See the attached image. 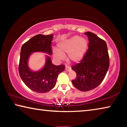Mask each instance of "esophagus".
Returning a JSON list of instances; mask_svg holds the SVG:
<instances>
[{"label":"esophagus","mask_w":127,"mask_h":127,"mask_svg":"<svg viewBox=\"0 0 127 127\" xmlns=\"http://www.w3.org/2000/svg\"><path fill=\"white\" fill-rule=\"evenodd\" d=\"M65 69L66 71H69V70L70 69V66H69V65H65Z\"/></svg>","instance_id":"esophagus-1"}]
</instances>
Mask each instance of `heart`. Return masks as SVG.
<instances>
[{
	"instance_id": "b5f03b06",
	"label": "heart",
	"mask_w": 127,
	"mask_h": 127,
	"mask_svg": "<svg viewBox=\"0 0 127 127\" xmlns=\"http://www.w3.org/2000/svg\"><path fill=\"white\" fill-rule=\"evenodd\" d=\"M88 42L85 38L74 36L59 45V51H55V55L59 59L64 58V54L68 53V58L73 62H78L83 58L87 48Z\"/></svg>"
}]
</instances>
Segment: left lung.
<instances>
[{
  "mask_svg": "<svg viewBox=\"0 0 127 127\" xmlns=\"http://www.w3.org/2000/svg\"><path fill=\"white\" fill-rule=\"evenodd\" d=\"M85 35L89 38V49L80 62L72 66L77 74L72 82L82 91L97 87L104 80L110 64L106 42L91 32Z\"/></svg>",
  "mask_w": 127,
  "mask_h": 127,
  "instance_id": "left-lung-1",
  "label": "left lung"
}]
</instances>
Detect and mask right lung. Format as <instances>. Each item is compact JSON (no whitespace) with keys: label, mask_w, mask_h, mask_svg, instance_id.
Segmentation results:
<instances>
[{"label":"right lung","mask_w":127,"mask_h":127,"mask_svg":"<svg viewBox=\"0 0 127 127\" xmlns=\"http://www.w3.org/2000/svg\"><path fill=\"white\" fill-rule=\"evenodd\" d=\"M53 37V34L48 35L38 34L23 44L21 48L19 74L23 82L30 89L38 93H45L53 89L59 74L65 69L64 64L54 65L49 57H47L44 67L40 71H31L27 65L28 59L31 53L42 51L52 54Z\"/></svg>","instance_id":"right-lung-1"}]
</instances>
